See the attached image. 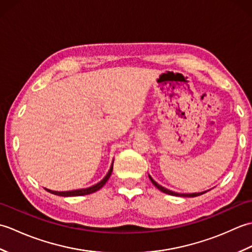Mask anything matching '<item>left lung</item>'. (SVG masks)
<instances>
[{"instance_id": "1", "label": "left lung", "mask_w": 252, "mask_h": 252, "mask_svg": "<svg viewBox=\"0 0 252 252\" xmlns=\"http://www.w3.org/2000/svg\"><path fill=\"white\" fill-rule=\"evenodd\" d=\"M148 176H149V180L152 181V183L157 187V189H159V190H161L162 192H165V194H168V195H172V196H180V197H196V196H200V195H202V194H205L206 191H201V192H192V194H180V192H175V191H172V190H170V189H164V187H162L161 185H159L156 181H155L151 175L148 174Z\"/></svg>"}]
</instances>
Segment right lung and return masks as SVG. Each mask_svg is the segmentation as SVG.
<instances>
[{
    "label": "right lung",
    "mask_w": 252,
    "mask_h": 252,
    "mask_svg": "<svg viewBox=\"0 0 252 252\" xmlns=\"http://www.w3.org/2000/svg\"><path fill=\"white\" fill-rule=\"evenodd\" d=\"M112 167H114V161L111 163V167L108 171V173L106 174L105 178L101 180L100 182H98L97 184H95L91 187H88V189H74V190H69V191H55V190H51V189H45L47 191H50L51 194H54V195H58V196H63V197H72V196H83V195H89V194H92V192H95L96 190L100 189L101 187H103L106 182L108 181V179L110 178L111 172H112Z\"/></svg>",
    "instance_id": "right-lung-1"
}]
</instances>
